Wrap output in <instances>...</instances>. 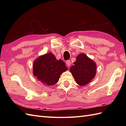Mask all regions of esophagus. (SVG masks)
Returning a JSON list of instances; mask_svg holds the SVG:
<instances>
[{
  "label": "esophagus",
  "instance_id": "obj_1",
  "mask_svg": "<svg viewBox=\"0 0 126 126\" xmlns=\"http://www.w3.org/2000/svg\"><path fill=\"white\" fill-rule=\"evenodd\" d=\"M71 63V61L70 60H68V61H66V65H67L68 66H70Z\"/></svg>",
  "mask_w": 126,
  "mask_h": 126
}]
</instances>
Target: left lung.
Masks as SVG:
<instances>
[{
	"label": "left lung",
	"instance_id": "obj_1",
	"mask_svg": "<svg viewBox=\"0 0 126 126\" xmlns=\"http://www.w3.org/2000/svg\"><path fill=\"white\" fill-rule=\"evenodd\" d=\"M70 71L78 84L84 86L92 81L96 75V64L84 53L77 56Z\"/></svg>",
	"mask_w": 126,
	"mask_h": 126
}]
</instances>
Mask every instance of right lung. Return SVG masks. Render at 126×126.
<instances>
[{
  "label": "right lung",
  "mask_w": 126,
  "mask_h": 126,
  "mask_svg": "<svg viewBox=\"0 0 126 126\" xmlns=\"http://www.w3.org/2000/svg\"><path fill=\"white\" fill-rule=\"evenodd\" d=\"M33 66V75L47 86L56 84L61 74L68 69L62 60H57L50 52L37 58Z\"/></svg>",
  "instance_id": "1"
}]
</instances>
